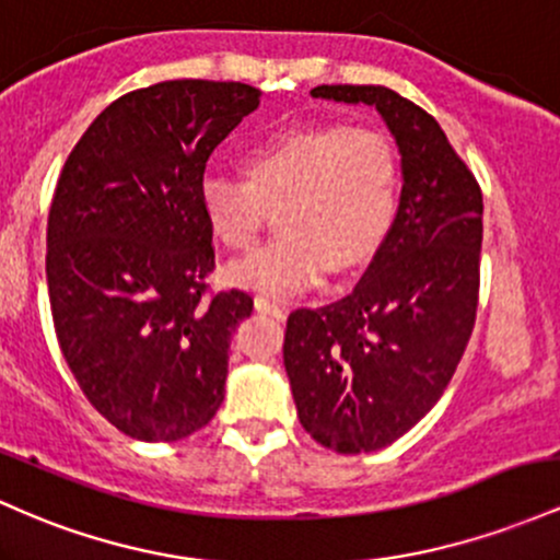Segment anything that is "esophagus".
Wrapping results in <instances>:
<instances>
[{"label": "esophagus", "mask_w": 560, "mask_h": 560, "mask_svg": "<svg viewBox=\"0 0 560 560\" xmlns=\"http://www.w3.org/2000/svg\"><path fill=\"white\" fill-rule=\"evenodd\" d=\"M255 308L260 313H268V316H273V318H284L287 316L284 305L273 303V300H268V298H255Z\"/></svg>", "instance_id": "34e87169"}]
</instances>
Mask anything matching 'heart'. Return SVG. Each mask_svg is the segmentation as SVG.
<instances>
[{
	"instance_id": "heart-1",
	"label": "heart",
	"mask_w": 560,
	"mask_h": 560,
	"mask_svg": "<svg viewBox=\"0 0 560 560\" xmlns=\"http://www.w3.org/2000/svg\"><path fill=\"white\" fill-rule=\"evenodd\" d=\"M401 196L390 140L370 127L303 125L262 140L244 156V180L207 175L201 210L225 249H255L270 214L284 236L229 268L233 284L294 294L324 276H348L377 255Z\"/></svg>"
}]
</instances>
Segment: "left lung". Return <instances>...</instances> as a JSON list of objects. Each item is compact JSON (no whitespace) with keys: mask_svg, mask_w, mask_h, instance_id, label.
Segmentation results:
<instances>
[{"mask_svg":"<svg viewBox=\"0 0 560 560\" xmlns=\"http://www.w3.org/2000/svg\"><path fill=\"white\" fill-rule=\"evenodd\" d=\"M313 97L380 110L401 151L393 229L353 292L287 318L284 370L300 425L327 450L361 454L401 439L450 385L481 284L483 196L439 121L374 84Z\"/></svg>","mask_w":560,"mask_h":560,"instance_id":"8db88e82","label":"left lung"}]
</instances>
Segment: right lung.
<instances>
[{"mask_svg":"<svg viewBox=\"0 0 560 560\" xmlns=\"http://www.w3.org/2000/svg\"><path fill=\"white\" fill-rule=\"evenodd\" d=\"M257 106L260 90L242 82L132 90L92 121L58 177L47 218L55 335L88 401L130 439L180 441L223 404L252 298L210 292L201 180Z\"/></svg>","mask_w":560,"mask_h":560,"instance_id":"obj_1","label":"right lung"}]
</instances>
